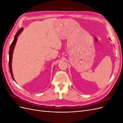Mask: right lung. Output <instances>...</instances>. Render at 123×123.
Wrapping results in <instances>:
<instances>
[{
	"label": "right lung",
	"instance_id": "1",
	"mask_svg": "<svg viewBox=\"0 0 123 123\" xmlns=\"http://www.w3.org/2000/svg\"><path fill=\"white\" fill-rule=\"evenodd\" d=\"M24 30L23 28H21L18 31V32L16 33V34L14 37V40L13 41V42L11 43L10 47V50H9V70H10V72L11 73V76H12L13 80L15 81V80L14 78L13 77V72H12V57H13V51L15 48V46L17 40L18 38V36H19V35L20 34V33L23 31Z\"/></svg>",
	"mask_w": 123,
	"mask_h": 123
}]
</instances>
